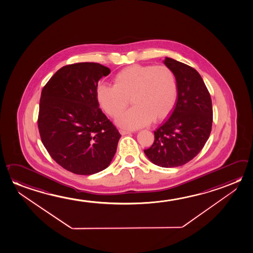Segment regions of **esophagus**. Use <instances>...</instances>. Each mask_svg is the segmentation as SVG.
Returning <instances> with one entry per match:
<instances>
[{
    "mask_svg": "<svg viewBox=\"0 0 253 253\" xmlns=\"http://www.w3.org/2000/svg\"><path fill=\"white\" fill-rule=\"evenodd\" d=\"M120 132H121V134H128V133H131L130 131H126V130H125V129H121Z\"/></svg>",
    "mask_w": 253,
    "mask_h": 253,
    "instance_id": "obj_1",
    "label": "esophagus"
}]
</instances>
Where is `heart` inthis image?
<instances>
[{"label": "heart", "instance_id": "1", "mask_svg": "<svg viewBox=\"0 0 253 253\" xmlns=\"http://www.w3.org/2000/svg\"><path fill=\"white\" fill-rule=\"evenodd\" d=\"M97 101L109 116L118 118L125 128H139L162 121L172 111L177 98V83L171 68L165 65H132L113 77V85L96 88Z\"/></svg>", "mask_w": 253, "mask_h": 253}]
</instances>
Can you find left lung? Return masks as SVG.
<instances>
[{
    "instance_id": "1",
    "label": "left lung",
    "mask_w": 253,
    "mask_h": 253,
    "mask_svg": "<svg viewBox=\"0 0 253 253\" xmlns=\"http://www.w3.org/2000/svg\"><path fill=\"white\" fill-rule=\"evenodd\" d=\"M177 83V98L170 116L154 131L155 140L145 155L153 164L171 168L196 157L212 130L211 96L201 75L188 65L165 58Z\"/></svg>"
}]
</instances>
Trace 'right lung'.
I'll use <instances>...</instances> for the list:
<instances>
[{"label": "right lung", "instance_id": "1", "mask_svg": "<svg viewBox=\"0 0 253 253\" xmlns=\"http://www.w3.org/2000/svg\"><path fill=\"white\" fill-rule=\"evenodd\" d=\"M111 73L95 62L60 68L41 92L38 127L42 143L58 165L78 175L108 167L121 134L99 108L101 77Z\"/></svg>", "mask_w": 253, "mask_h": 253}]
</instances>
